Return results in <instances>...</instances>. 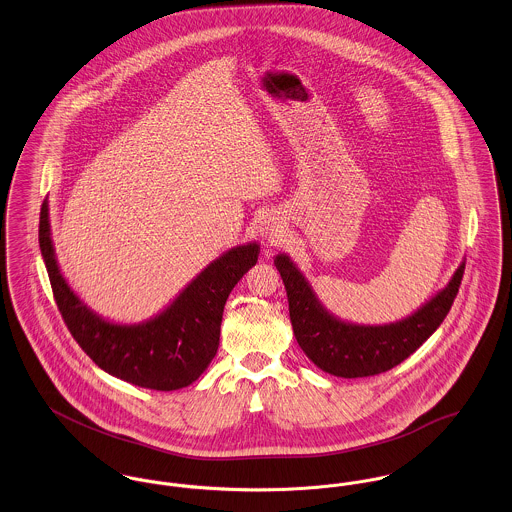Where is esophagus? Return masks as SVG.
Here are the masks:
<instances>
[{"mask_svg":"<svg viewBox=\"0 0 512 512\" xmlns=\"http://www.w3.org/2000/svg\"><path fill=\"white\" fill-rule=\"evenodd\" d=\"M280 226H278V222H276L275 218L273 220H267L265 224H263V228H261V236L263 239L269 243V245H273L276 243L278 239H280V230H278Z\"/></svg>","mask_w":512,"mask_h":512,"instance_id":"34e87169","label":"esophagus"}]
</instances>
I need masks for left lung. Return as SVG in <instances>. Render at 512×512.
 <instances>
[{
  "label": "left lung",
  "instance_id": "1",
  "mask_svg": "<svg viewBox=\"0 0 512 512\" xmlns=\"http://www.w3.org/2000/svg\"><path fill=\"white\" fill-rule=\"evenodd\" d=\"M282 276L290 321L300 349L327 374L337 378H364L392 370L415 353L450 312L458 294L466 259L454 275L413 314L384 325H364L341 319L317 298L312 282L286 255L275 257Z\"/></svg>",
  "mask_w": 512,
  "mask_h": 512
}]
</instances>
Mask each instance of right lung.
Returning a JSON list of instances; mask_svg holds the SVG:
<instances>
[{
  "label": "right lung",
  "instance_id": "right-lung-1",
  "mask_svg": "<svg viewBox=\"0 0 512 512\" xmlns=\"http://www.w3.org/2000/svg\"><path fill=\"white\" fill-rule=\"evenodd\" d=\"M39 243L58 310L79 347L107 374L158 392L187 388L208 368L218 351L226 300L261 251L259 241L228 249L161 312L138 323H120L91 310L62 275L48 198L40 208Z\"/></svg>",
  "mask_w": 512,
  "mask_h": 512
}]
</instances>
